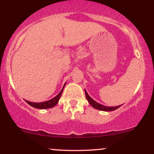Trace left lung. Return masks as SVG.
<instances>
[{
  "mask_svg": "<svg viewBox=\"0 0 154 154\" xmlns=\"http://www.w3.org/2000/svg\"><path fill=\"white\" fill-rule=\"evenodd\" d=\"M85 97H86L87 100H88V103H90V105H91V106L93 107V108H96V109L100 110V111H114V110L117 109L118 108H119V107L121 106H115V107H108V106H103V105L97 103V102H95L93 99L91 98L90 96L88 94V93H87V91L85 90Z\"/></svg>",
  "mask_w": 154,
  "mask_h": 154,
  "instance_id": "obj_1",
  "label": "left lung"
}]
</instances>
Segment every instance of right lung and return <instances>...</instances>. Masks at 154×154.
I'll use <instances>...</instances> for the list:
<instances>
[{
  "mask_svg": "<svg viewBox=\"0 0 154 154\" xmlns=\"http://www.w3.org/2000/svg\"><path fill=\"white\" fill-rule=\"evenodd\" d=\"M65 85H66V84H65ZM65 85H63V88H62V90L60 91V92L56 97H54V98L51 99V100H48V101H46V102H43V103H32V102L27 101V100H26V102L29 105H30L31 106L34 107V108H39V109H46V108H52V107L55 106L57 104L58 102H59V100L60 98L61 94H62Z\"/></svg>",
  "mask_w": 154,
  "mask_h": 154,
  "instance_id": "1",
  "label": "right lung"
}]
</instances>
